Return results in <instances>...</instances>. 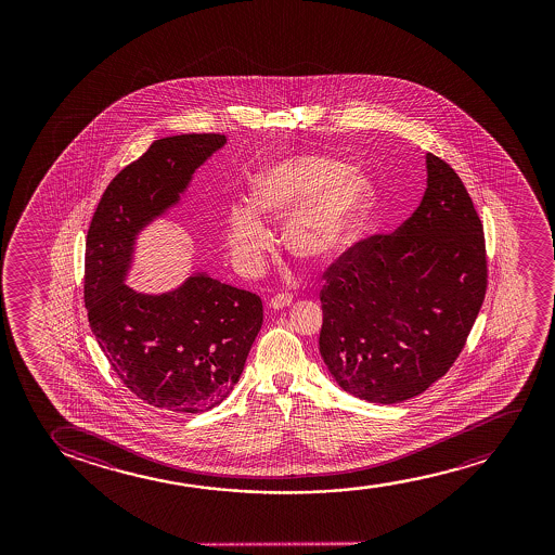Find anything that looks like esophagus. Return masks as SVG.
I'll use <instances>...</instances> for the list:
<instances>
[{
    "label": "esophagus",
    "mask_w": 555,
    "mask_h": 555,
    "mask_svg": "<svg viewBox=\"0 0 555 555\" xmlns=\"http://www.w3.org/2000/svg\"><path fill=\"white\" fill-rule=\"evenodd\" d=\"M292 305V296L288 294H279V296H274L271 301H269V307L273 309V311H281L284 307H289Z\"/></svg>",
    "instance_id": "34e87169"
}]
</instances>
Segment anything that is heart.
Returning a JSON list of instances; mask_svg holds the SVG:
<instances>
[{"mask_svg":"<svg viewBox=\"0 0 555 555\" xmlns=\"http://www.w3.org/2000/svg\"><path fill=\"white\" fill-rule=\"evenodd\" d=\"M251 206H233L225 241L236 269L263 271L273 248L269 220L284 221V243L307 263H326L357 241L375 205V183L343 160L301 153L271 160L251 178Z\"/></svg>","mask_w":555,"mask_h":555,"instance_id":"heart-1","label":"heart"}]
</instances>
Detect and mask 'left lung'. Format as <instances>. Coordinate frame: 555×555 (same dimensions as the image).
Segmentation results:
<instances>
[{"mask_svg": "<svg viewBox=\"0 0 555 555\" xmlns=\"http://www.w3.org/2000/svg\"><path fill=\"white\" fill-rule=\"evenodd\" d=\"M426 176L410 220L350 246L324 273L320 354L365 402H403L443 377L486 297V238L470 195L433 153Z\"/></svg>", "mask_w": 555, "mask_h": 555, "instance_id": "left-lung-1", "label": "left lung"}]
</instances>
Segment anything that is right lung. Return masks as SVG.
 <instances>
[{"label":"right lung","mask_w":555,"mask_h":555,"mask_svg":"<svg viewBox=\"0 0 555 555\" xmlns=\"http://www.w3.org/2000/svg\"><path fill=\"white\" fill-rule=\"evenodd\" d=\"M228 142L223 134L155 140L100 198L85 246L89 324L130 392L159 410L203 413L228 398L263 324L256 294L195 273L165 294L127 281L137 236L178 205L191 178Z\"/></svg>","instance_id":"obj_1"}]
</instances>
